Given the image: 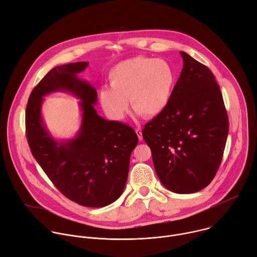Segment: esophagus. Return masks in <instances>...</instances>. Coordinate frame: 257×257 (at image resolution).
I'll list each match as a JSON object with an SVG mask.
<instances>
[{"label":"esophagus","instance_id":"esophagus-1","mask_svg":"<svg viewBox=\"0 0 257 257\" xmlns=\"http://www.w3.org/2000/svg\"><path fill=\"white\" fill-rule=\"evenodd\" d=\"M136 133H137V136L139 137V140L142 141L143 140V134H142L141 128H136Z\"/></svg>","mask_w":257,"mask_h":257}]
</instances>
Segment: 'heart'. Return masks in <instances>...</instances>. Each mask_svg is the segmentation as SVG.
Instances as JSON below:
<instances>
[{
    "label": "heart",
    "mask_w": 257,
    "mask_h": 257,
    "mask_svg": "<svg viewBox=\"0 0 257 257\" xmlns=\"http://www.w3.org/2000/svg\"><path fill=\"white\" fill-rule=\"evenodd\" d=\"M175 78L173 68L166 61L135 57L118 63L110 70V88L100 89L99 102L107 116L114 120L124 117L128 99L138 115L157 116L169 104Z\"/></svg>",
    "instance_id": "heart-1"
}]
</instances>
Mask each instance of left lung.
Returning <instances> with one entry per match:
<instances>
[{
    "label": "left lung",
    "mask_w": 257,
    "mask_h": 257,
    "mask_svg": "<svg viewBox=\"0 0 257 257\" xmlns=\"http://www.w3.org/2000/svg\"><path fill=\"white\" fill-rule=\"evenodd\" d=\"M183 68L166 109L149 121L143 138L162 184L193 193L214 179L229 133L220 87L211 70L184 51Z\"/></svg>",
    "instance_id": "8db88e82"
}]
</instances>
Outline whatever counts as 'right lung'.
Masks as SVG:
<instances>
[{"label": "right lung", "mask_w": 257, "mask_h": 257, "mask_svg": "<svg viewBox=\"0 0 257 257\" xmlns=\"http://www.w3.org/2000/svg\"><path fill=\"white\" fill-rule=\"evenodd\" d=\"M87 67V62L56 67L34 87L26 106V137L33 157L66 197L102 208L121 195L139 139L130 125L97 114L96 89L77 75ZM55 90H69L82 100L81 128L67 142L51 138L41 118L42 97Z\"/></svg>", "instance_id": "add662e5"}]
</instances>
